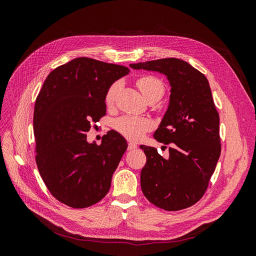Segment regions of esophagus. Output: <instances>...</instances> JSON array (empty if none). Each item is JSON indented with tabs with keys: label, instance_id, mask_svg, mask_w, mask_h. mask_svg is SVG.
Segmentation results:
<instances>
[{
	"label": "esophagus",
	"instance_id": "obj_1",
	"mask_svg": "<svg viewBox=\"0 0 256 256\" xmlns=\"http://www.w3.org/2000/svg\"><path fill=\"white\" fill-rule=\"evenodd\" d=\"M136 144H134V143H128V147H127V150H129V152H131V150H136Z\"/></svg>",
	"mask_w": 256,
	"mask_h": 256
}]
</instances>
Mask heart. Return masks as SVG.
Returning a JSON list of instances; mask_svg holds the SVG:
<instances>
[{
	"label": "heart",
	"mask_w": 256,
	"mask_h": 256,
	"mask_svg": "<svg viewBox=\"0 0 256 256\" xmlns=\"http://www.w3.org/2000/svg\"><path fill=\"white\" fill-rule=\"evenodd\" d=\"M136 85L147 102H150V100H156V102H158L166 92V85L164 81L159 79L158 76L150 74L138 76L136 79ZM120 88V83L116 81L112 83L110 88H108L104 96V102L108 106H113ZM114 128L122 136L128 138V140L136 141L143 136L145 131L150 128V122L145 118H140V116L124 115L115 120Z\"/></svg>",
	"instance_id": "1"
}]
</instances>
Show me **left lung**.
<instances>
[{"instance_id": "left-lung-1", "label": "left lung", "mask_w": 256, "mask_h": 256, "mask_svg": "<svg viewBox=\"0 0 256 256\" xmlns=\"http://www.w3.org/2000/svg\"><path fill=\"white\" fill-rule=\"evenodd\" d=\"M130 67L164 74L172 88L168 111L154 134L158 142L170 145L168 159L154 147L140 146L146 154L141 171L143 194L164 210L188 208L204 196L221 154L220 118L208 80L175 58Z\"/></svg>"}]
</instances>
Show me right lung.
I'll use <instances>...</instances> for the list:
<instances>
[{
	"instance_id": "1",
	"label": "right lung",
	"mask_w": 256,
	"mask_h": 256,
	"mask_svg": "<svg viewBox=\"0 0 256 256\" xmlns=\"http://www.w3.org/2000/svg\"><path fill=\"white\" fill-rule=\"evenodd\" d=\"M129 72L78 58L56 67L44 82L34 108L35 160L46 187L60 203L86 208L109 192L127 142L109 131L102 144H90L86 132L106 115L108 88Z\"/></svg>"
}]
</instances>
